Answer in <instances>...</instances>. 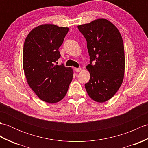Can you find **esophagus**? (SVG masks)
Instances as JSON below:
<instances>
[{
	"mask_svg": "<svg viewBox=\"0 0 148 148\" xmlns=\"http://www.w3.org/2000/svg\"><path fill=\"white\" fill-rule=\"evenodd\" d=\"M75 71H76V72H79L81 71V68L79 67V68H76L74 69Z\"/></svg>",
	"mask_w": 148,
	"mask_h": 148,
	"instance_id": "1",
	"label": "esophagus"
}]
</instances>
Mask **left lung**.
Returning a JSON list of instances; mask_svg holds the SVG:
<instances>
[{
  "label": "left lung",
  "instance_id": "8db88e82",
  "mask_svg": "<svg viewBox=\"0 0 148 148\" xmlns=\"http://www.w3.org/2000/svg\"><path fill=\"white\" fill-rule=\"evenodd\" d=\"M77 28L86 40L90 56L86 68L90 79L84 84L86 90L93 100L104 102L115 95L123 80L125 51L121 36L106 19H98Z\"/></svg>",
  "mask_w": 148,
  "mask_h": 148
}]
</instances>
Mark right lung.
Masks as SVG:
<instances>
[{
    "label": "right lung",
    "mask_w": 148,
    "mask_h": 148,
    "mask_svg": "<svg viewBox=\"0 0 148 148\" xmlns=\"http://www.w3.org/2000/svg\"><path fill=\"white\" fill-rule=\"evenodd\" d=\"M68 31L67 27L42 25L31 30L24 42L23 66L27 83L40 100L49 103L64 98L73 77L72 68L55 65Z\"/></svg>",
    "instance_id": "right-lung-1"
}]
</instances>
